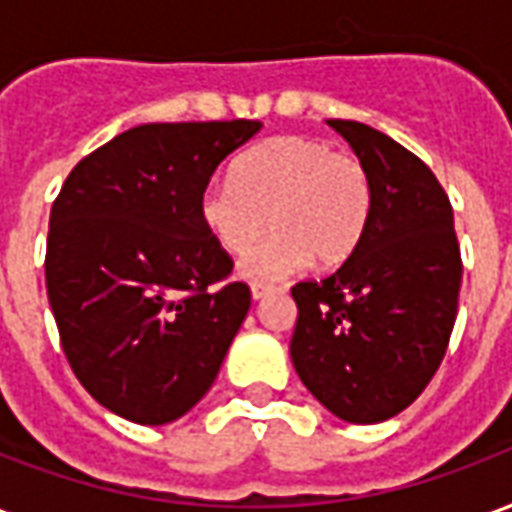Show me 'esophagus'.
I'll return each mask as SVG.
<instances>
[{
    "instance_id": "34e87169",
    "label": "esophagus",
    "mask_w": 512,
    "mask_h": 512,
    "mask_svg": "<svg viewBox=\"0 0 512 512\" xmlns=\"http://www.w3.org/2000/svg\"><path fill=\"white\" fill-rule=\"evenodd\" d=\"M274 285H252V299L260 301V299H266V296H271L274 293Z\"/></svg>"
}]
</instances>
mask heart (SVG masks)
Masks as SVG:
<instances>
[{
  "instance_id": "1",
  "label": "heart",
  "mask_w": 512,
  "mask_h": 512,
  "mask_svg": "<svg viewBox=\"0 0 512 512\" xmlns=\"http://www.w3.org/2000/svg\"><path fill=\"white\" fill-rule=\"evenodd\" d=\"M373 213L365 161L318 136H279L255 147L235 178L211 180L200 194V219L227 255H244L241 277L279 279L307 263L332 268L354 255Z\"/></svg>"
}]
</instances>
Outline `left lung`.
<instances>
[{
    "label": "left lung",
    "instance_id": "8db88e82",
    "mask_svg": "<svg viewBox=\"0 0 512 512\" xmlns=\"http://www.w3.org/2000/svg\"><path fill=\"white\" fill-rule=\"evenodd\" d=\"M373 180V213L354 255L334 274L296 282L290 359L332 411L373 425L408 408L436 376L461 293V246L436 175L392 136L326 120Z\"/></svg>",
    "mask_w": 512,
    "mask_h": 512
}]
</instances>
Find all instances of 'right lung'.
Returning a JSON list of instances; mask_svg holds the SVG:
<instances>
[{
	"label": "right lung",
	"mask_w": 512,
	"mask_h": 512,
	"mask_svg": "<svg viewBox=\"0 0 512 512\" xmlns=\"http://www.w3.org/2000/svg\"><path fill=\"white\" fill-rule=\"evenodd\" d=\"M257 120L147 123L84 156L51 205L46 290L68 365L139 425L183 417L219 373L252 290L200 194Z\"/></svg>",
	"instance_id": "obj_1"
}]
</instances>
